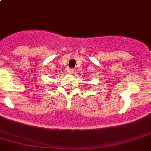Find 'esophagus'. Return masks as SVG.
Listing matches in <instances>:
<instances>
[{"mask_svg": "<svg viewBox=\"0 0 151 151\" xmlns=\"http://www.w3.org/2000/svg\"><path fill=\"white\" fill-rule=\"evenodd\" d=\"M68 72L70 73V74H74V70H73V69H70Z\"/></svg>", "mask_w": 151, "mask_h": 151, "instance_id": "obj_1", "label": "esophagus"}]
</instances>
